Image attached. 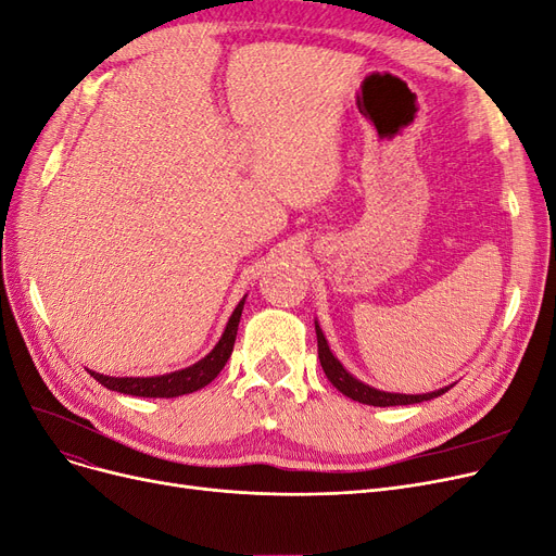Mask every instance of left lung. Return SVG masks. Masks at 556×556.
Returning a JSON list of instances; mask_svg holds the SVG:
<instances>
[{"label":"left lung","mask_w":556,"mask_h":556,"mask_svg":"<svg viewBox=\"0 0 556 556\" xmlns=\"http://www.w3.org/2000/svg\"><path fill=\"white\" fill-rule=\"evenodd\" d=\"M316 337H318V359L323 371L327 376L339 392L348 399L366 403V405H376V407H389V405H413V403H421V401H430V399H438L444 392H448V387L438 389V392H430V394H392V392H380L376 387H368L362 380L353 378L351 374L345 371L343 364L332 355L330 345H327V339L320 330V325L316 320Z\"/></svg>","instance_id":"left-lung-1"}]
</instances>
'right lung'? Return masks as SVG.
<instances>
[{"instance_id": "obj_1", "label": "right lung", "mask_w": 556, "mask_h": 556, "mask_svg": "<svg viewBox=\"0 0 556 556\" xmlns=\"http://www.w3.org/2000/svg\"><path fill=\"white\" fill-rule=\"evenodd\" d=\"M242 306H244V298L238 302L229 323H226V330H224L222 339L217 341V345L203 359H199L197 364H192L188 368H180V371H174L167 376H153V378H110V376H102L96 371H89V374L102 387H108V389H112V392H118V394L143 396V399H176L182 394H192V392H197V389L213 382L224 368V364L229 362V357L233 353Z\"/></svg>"}]
</instances>
